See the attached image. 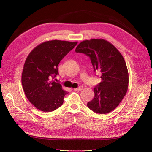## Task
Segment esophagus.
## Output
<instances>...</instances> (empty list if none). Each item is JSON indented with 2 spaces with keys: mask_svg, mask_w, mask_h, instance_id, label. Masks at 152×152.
Segmentation results:
<instances>
[{
  "mask_svg": "<svg viewBox=\"0 0 152 152\" xmlns=\"http://www.w3.org/2000/svg\"><path fill=\"white\" fill-rule=\"evenodd\" d=\"M82 89H83V87L80 86V87H77V88H74V89H73V90H74L75 91H81Z\"/></svg>",
  "mask_w": 152,
  "mask_h": 152,
  "instance_id": "obj_1",
  "label": "esophagus"
}]
</instances>
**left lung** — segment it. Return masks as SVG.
I'll return each mask as SVG.
<instances>
[{
  "instance_id": "1",
  "label": "left lung",
  "mask_w": 152,
  "mask_h": 152,
  "mask_svg": "<svg viewBox=\"0 0 152 152\" xmlns=\"http://www.w3.org/2000/svg\"><path fill=\"white\" fill-rule=\"evenodd\" d=\"M75 52L89 56L94 71L102 74V82L94 88V98L87 107L97 113L112 112L121 102L128 89L129 73L122 55L108 41L98 39L82 41Z\"/></svg>"
}]
</instances>
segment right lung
<instances>
[{"instance_id":"obj_1","label":"right lung","mask_w":152,"mask_h":152,"mask_svg":"<svg viewBox=\"0 0 152 152\" xmlns=\"http://www.w3.org/2000/svg\"><path fill=\"white\" fill-rule=\"evenodd\" d=\"M77 44L59 40L46 41L36 46L27 56L21 83L27 99L39 110L53 112L63 104L68 92L51 79L58 75L59 62Z\"/></svg>"}]
</instances>
